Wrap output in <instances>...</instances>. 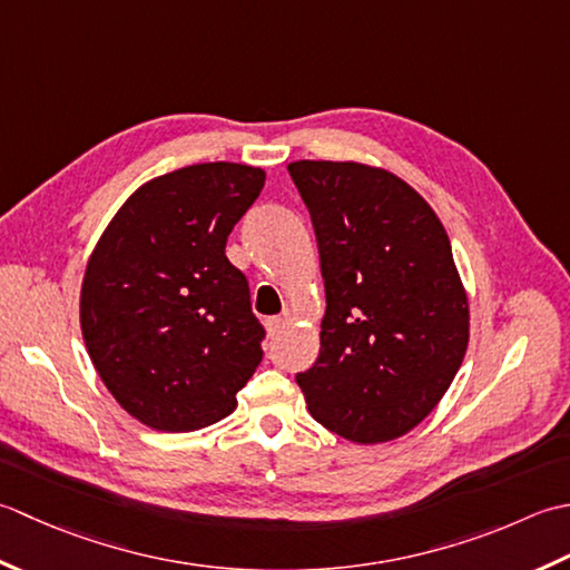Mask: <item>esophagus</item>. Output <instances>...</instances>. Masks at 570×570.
<instances>
[{"label":"esophagus","instance_id":"esophagus-1","mask_svg":"<svg viewBox=\"0 0 570 570\" xmlns=\"http://www.w3.org/2000/svg\"><path fill=\"white\" fill-rule=\"evenodd\" d=\"M287 324H289L287 317H271V320H268V334H271V336H277V334H281V332L287 327Z\"/></svg>","mask_w":570,"mask_h":570}]
</instances>
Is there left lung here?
Returning a JSON list of instances; mask_svg holds the SVG:
<instances>
[{
	"mask_svg": "<svg viewBox=\"0 0 570 570\" xmlns=\"http://www.w3.org/2000/svg\"><path fill=\"white\" fill-rule=\"evenodd\" d=\"M315 226L327 309L297 383L327 431L396 440L445 396L468 352L470 305L450 238L421 194L358 161L287 167Z\"/></svg>",
	"mask_w": 570,
	"mask_h": 570,
	"instance_id": "left-lung-1",
	"label": "left lung"
}]
</instances>
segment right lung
Returning <instances> with one entry per match:
<instances>
[{
    "mask_svg": "<svg viewBox=\"0 0 570 570\" xmlns=\"http://www.w3.org/2000/svg\"><path fill=\"white\" fill-rule=\"evenodd\" d=\"M265 184L261 167L204 161L147 181L88 258L80 330L112 399L155 431L236 411L265 336L226 240Z\"/></svg>",
    "mask_w": 570,
    "mask_h": 570,
    "instance_id": "add662e5",
    "label": "right lung"
}]
</instances>
